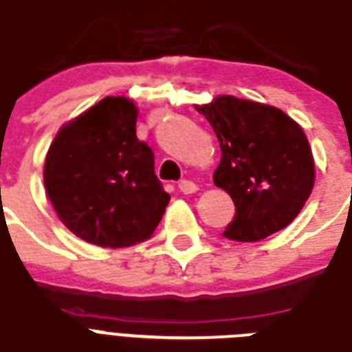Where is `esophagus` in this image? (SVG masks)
Wrapping results in <instances>:
<instances>
[{"instance_id": "1", "label": "esophagus", "mask_w": 352, "mask_h": 352, "mask_svg": "<svg viewBox=\"0 0 352 352\" xmlns=\"http://www.w3.org/2000/svg\"><path fill=\"white\" fill-rule=\"evenodd\" d=\"M178 189L184 192V195H192V192L198 191V186L195 182H191V179H182L178 184Z\"/></svg>"}]
</instances>
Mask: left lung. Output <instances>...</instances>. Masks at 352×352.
<instances>
[{
  "mask_svg": "<svg viewBox=\"0 0 352 352\" xmlns=\"http://www.w3.org/2000/svg\"><path fill=\"white\" fill-rule=\"evenodd\" d=\"M197 111L221 144L213 182L236 206V217L223 236L250 243L286 228L316 182L302 128L273 105L236 96H217L211 104L197 105Z\"/></svg>",
  "mask_w": 352,
  "mask_h": 352,
  "instance_id": "8db88e82",
  "label": "left lung"
}]
</instances>
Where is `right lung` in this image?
I'll return each mask as SVG.
<instances>
[{
	"mask_svg": "<svg viewBox=\"0 0 352 352\" xmlns=\"http://www.w3.org/2000/svg\"><path fill=\"white\" fill-rule=\"evenodd\" d=\"M135 104L107 96L57 131L44 187L60 223L98 247L135 245L154 234L170 195L154 173V152L137 139Z\"/></svg>",
	"mask_w": 352,
	"mask_h": 352,
	"instance_id": "right-lung-1",
	"label": "right lung"
}]
</instances>
